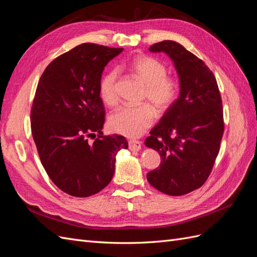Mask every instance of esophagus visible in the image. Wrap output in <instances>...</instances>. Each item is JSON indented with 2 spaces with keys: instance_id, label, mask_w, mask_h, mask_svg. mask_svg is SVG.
<instances>
[{
  "instance_id": "obj_1",
  "label": "esophagus",
  "mask_w": 257,
  "mask_h": 257,
  "mask_svg": "<svg viewBox=\"0 0 257 257\" xmlns=\"http://www.w3.org/2000/svg\"><path fill=\"white\" fill-rule=\"evenodd\" d=\"M128 149L131 151H139L142 149V143L132 139V141L128 142Z\"/></svg>"
}]
</instances>
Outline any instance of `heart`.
Listing matches in <instances>:
<instances>
[{
    "label": "heart",
    "mask_w": 257,
    "mask_h": 257,
    "mask_svg": "<svg viewBox=\"0 0 257 257\" xmlns=\"http://www.w3.org/2000/svg\"><path fill=\"white\" fill-rule=\"evenodd\" d=\"M128 69L146 84L144 100H149L159 112L167 111L176 103L180 84L174 77L166 75L167 67L162 61L149 56H139L130 62ZM116 80L118 72L110 69L99 81L100 98L109 106L118 102ZM154 118L155 113L150 105L125 106L110 115L109 126L115 133L135 138L142 136L152 125Z\"/></svg>",
    "instance_id": "1"
}]
</instances>
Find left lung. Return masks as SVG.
Wrapping results in <instances>:
<instances>
[{
  "mask_svg": "<svg viewBox=\"0 0 257 257\" xmlns=\"http://www.w3.org/2000/svg\"><path fill=\"white\" fill-rule=\"evenodd\" d=\"M149 50L173 60L180 95L146 139L162 158L147 179L162 193L180 196L200 188L211 173L224 133L222 98L213 73L182 45L163 41Z\"/></svg>",
  "mask_w": 257,
  "mask_h": 257,
  "instance_id": "obj_1",
  "label": "left lung"
}]
</instances>
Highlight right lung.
I'll return each mask as SVG.
<instances>
[{
	"label": "right lung",
	"mask_w": 257,
	"mask_h": 257,
	"mask_svg": "<svg viewBox=\"0 0 257 257\" xmlns=\"http://www.w3.org/2000/svg\"><path fill=\"white\" fill-rule=\"evenodd\" d=\"M123 48L85 43L46 67L31 109V130L42 164L68 195L88 197L111 181L115 155L125 137L103 135L105 108L99 81L108 62ZM98 133L93 143L88 137Z\"/></svg>",
	"instance_id": "add662e5"
}]
</instances>
